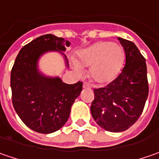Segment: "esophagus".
Listing matches in <instances>:
<instances>
[{"label":"esophagus","instance_id":"esophagus-1","mask_svg":"<svg viewBox=\"0 0 159 159\" xmlns=\"http://www.w3.org/2000/svg\"><path fill=\"white\" fill-rule=\"evenodd\" d=\"M84 88H85V89H89L90 88V86H89V84H86V83H84Z\"/></svg>","mask_w":159,"mask_h":159}]
</instances>
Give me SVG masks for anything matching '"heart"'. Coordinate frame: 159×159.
<instances>
[{
  "mask_svg": "<svg viewBox=\"0 0 159 159\" xmlns=\"http://www.w3.org/2000/svg\"><path fill=\"white\" fill-rule=\"evenodd\" d=\"M125 59V52L119 45L110 42H100L80 52L78 64L75 68H91L92 79L99 84H107L119 75Z\"/></svg>",
  "mask_w": 159,
  "mask_h": 159,
  "instance_id": "1",
  "label": "heart"
}]
</instances>
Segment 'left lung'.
Here are the masks:
<instances>
[{"mask_svg": "<svg viewBox=\"0 0 159 159\" xmlns=\"http://www.w3.org/2000/svg\"><path fill=\"white\" fill-rule=\"evenodd\" d=\"M118 40L125 52V66L107 86L93 90L91 106L93 119L112 133L124 132L138 120L148 94L146 59L133 42Z\"/></svg>", "mask_w": 159, "mask_h": 159, "instance_id": "obj_1", "label": "left lung"}]
</instances>
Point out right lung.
Segmentation results:
<instances>
[{
  "mask_svg": "<svg viewBox=\"0 0 159 159\" xmlns=\"http://www.w3.org/2000/svg\"><path fill=\"white\" fill-rule=\"evenodd\" d=\"M70 43L53 34H44L25 45L11 69L12 103L25 125L40 134H52L62 127L69 117L83 83L67 84L59 77L39 72V58L47 52H62ZM66 65L68 66L66 55Z\"/></svg>",
  "mask_w": 159,
  "mask_h": 159,
  "instance_id": "1",
  "label": "right lung"
}]
</instances>
